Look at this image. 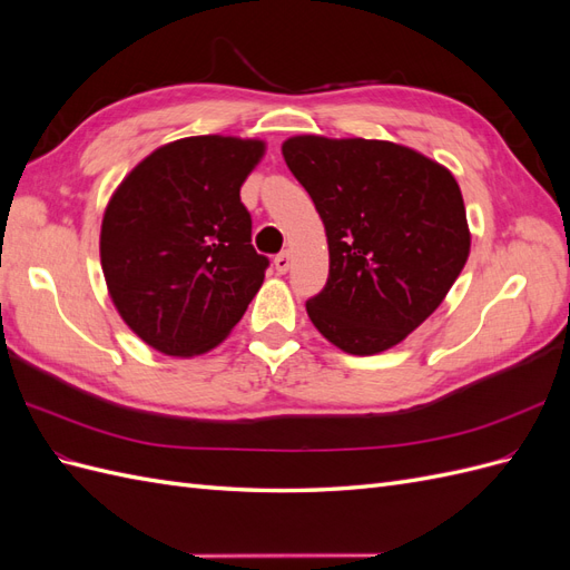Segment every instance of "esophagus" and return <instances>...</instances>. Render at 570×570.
<instances>
[{
	"instance_id": "34e87169",
	"label": "esophagus",
	"mask_w": 570,
	"mask_h": 570,
	"mask_svg": "<svg viewBox=\"0 0 570 570\" xmlns=\"http://www.w3.org/2000/svg\"><path fill=\"white\" fill-rule=\"evenodd\" d=\"M289 264H292L289 252H281L278 256L273 258V266H275V271H278V273H287V271H289Z\"/></svg>"
}]
</instances>
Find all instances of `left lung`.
I'll use <instances>...</instances> for the list:
<instances>
[{
	"label": "left lung",
	"instance_id": "1",
	"mask_svg": "<svg viewBox=\"0 0 570 570\" xmlns=\"http://www.w3.org/2000/svg\"><path fill=\"white\" fill-rule=\"evenodd\" d=\"M283 157L314 199L331 252L308 318L347 354L400 344L442 304L471 252L454 176L416 149L364 137L297 135Z\"/></svg>",
	"mask_w": 570,
	"mask_h": 570
}]
</instances>
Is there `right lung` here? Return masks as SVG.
<instances>
[{"label": "right lung", "mask_w": 570, "mask_h": 570, "mask_svg": "<svg viewBox=\"0 0 570 570\" xmlns=\"http://www.w3.org/2000/svg\"><path fill=\"white\" fill-rule=\"evenodd\" d=\"M262 140L183 137L154 149L114 193L101 220L107 287L130 331L168 356L228 337L264 283L239 187Z\"/></svg>", "instance_id": "right-lung-1"}]
</instances>
